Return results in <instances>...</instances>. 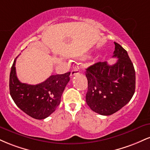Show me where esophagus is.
<instances>
[{
	"label": "esophagus",
	"instance_id": "34e87169",
	"mask_svg": "<svg viewBox=\"0 0 150 150\" xmlns=\"http://www.w3.org/2000/svg\"><path fill=\"white\" fill-rule=\"evenodd\" d=\"M79 72H80V71H79V70L77 69V68H74V69L71 71V73H70V77L72 78V77H73L74 75H75L76 74L79 73Z\"/></svg>",
	"mask_w": 150,
	"mask_h": 150
}]
</instances>
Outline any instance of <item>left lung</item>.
Segmentation results:
<instances>
[{
    "instance_id": "8db88e82",
    "label": "left lung",
    "mask_w": 150,
    "mask_h": 150,
    "mask_svg": "<svg viewBox=\"0 0 150 150\" xmlns=\"http://www.w3.org/2000/svg\"><path fill=\"white\" fill-rule=\"evenodd\" d=\"M113 65L98 62L86 69L88 81L86 102L94 112L104 116L116 113L132 99L135 89V71L128 53L114 42Z\"/></svg>"
}]
</instances>
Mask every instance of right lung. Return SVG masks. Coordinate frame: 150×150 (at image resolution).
I'll use <instances>...</instances> for the list:
<instances>
[{"label": "right lung", "mask_w": 150, "mask_h": 150, "mask_svg": "<svg viewBox=\"0 0 150 150\" xmlns=\"http://www.w3.org/2000/svg\"><path fill=\"white\" fill-rule=\"evenodd\" d=\"M15 62L10 74V94L22 111L35 119H44L53 113L61 103L62 94L70 81V73L51 75L38 85L22 83L18 80Z\"/></svg>", "instance_id": "right-lung-1"}]
</instances>
